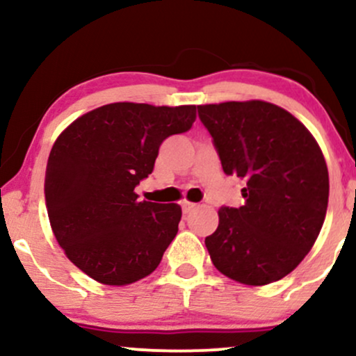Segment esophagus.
Returning <instances> with one entry per match:
<instances>
[{
    "instance_id": "34e87169",
    "label": "esophagus",
    "mask_w": 356,
    "mask_h": 356,
    "mask_svg": "<svg viewBox=\"0 0 356 356\" xmlns=\"http://www.w3.org/2000/svg\"><path fill=\"white\" fill-rule=\"evenodd\" d=\"M195 207H197V204H194V202H189V201H184V202H182V211H184V214H189V212L194 211Z\"/></svg>"
}]
</instances>
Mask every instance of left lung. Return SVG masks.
I'll use <instances>...</instances> for the list:
<instances>
[{"label":"left lung","mask_w":356,"mask_h":356,"mask_svg":"<svg viewBox=\"0 0 356 356\" xmlns=\"http://www.w3.org/2000/svg\"><path fill=\"white\" fill-rule=\"evenodd\" d=\"M227 175L246 182L244 206L220 207L206 238L212 264L249 286L275 283L313 248L326 216L328 167L309 130L263 100L199 105Z\"/></svg>","instance_id":"8db88e82"}]
</instances>
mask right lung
Segmentation results:
<instances>
[{
    "label": "right lung",
    "instance_id": "add662e5",
    "mask_svg": "<svg viewBox=\"0 0 356 356\" xmlns=\"http://www.w3.org/2000/svg\"><path fill=\"white\" fill-rule=\"evenodd\" d=\"M195 105L154 107L117 102L70 124L48 157L44 201L53 234L68 259L102 284L149 276L179 231L177 204L138 201L159 147L187 132Z\"/></svg>",
    "mask_w": 356,
    "mask_h": 356
}]
</instances>
